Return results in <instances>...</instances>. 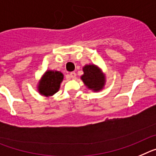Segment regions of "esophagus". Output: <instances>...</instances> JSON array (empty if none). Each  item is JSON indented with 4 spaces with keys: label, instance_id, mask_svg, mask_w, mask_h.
Listing matches in <instances>:
<instances>
[{
    "label": "esophagus",
    "instance_id": "obj_1",
    "mask_svg": "<svg viewBox=\"0 0 156 156\" xmlns=\"http://www.w3.org/2000/svg\"><path fill=\"white\" fill-rule=\"evenodd\" d=\"M70 77L71 78H76V73L74 72V71L70 72Z\"/></svg>",
    "mask_w": 156,
    "mask_h": 156
}]
</instances>
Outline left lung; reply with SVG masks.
Returning a JSON list of instances; mask_svg holds the SVG:
<instances>
[{
    "label": "left lung",
    "mask_w": 156,
    "mask_h": 156,
    "mask_svg": "<svg viewBox=\"0 0 156 156\" xmlns=\"http://www.w3.org/2000/svg\"><path fill=\"white\" fill-rule=\"evenodd\" d=\"M83 75L81 79L88 89L94 92L101 91L105 85V76L97 66L94 64L86 65L83 67Z\"/></svg>",
    "instance_id": "obj_1"
}]
</instances>
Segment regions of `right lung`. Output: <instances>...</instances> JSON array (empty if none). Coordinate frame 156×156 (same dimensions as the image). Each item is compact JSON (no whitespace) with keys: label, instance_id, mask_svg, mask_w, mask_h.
<instances>
[{"label":"right lung","instance_id":"obj_1","mask_svg":"<svg viewBox=\"0 0 156 156\" xmlns=\"http://www.w3.org/2000/svg\"><path fill=\"white\" fill-rule=\"evenodd\" d=\"M63 74L56 70H47L38 82L37 90L44 97H52L59 91Z\"/></svg>","mask_w":156,"mask_h":156}]
</instances>
